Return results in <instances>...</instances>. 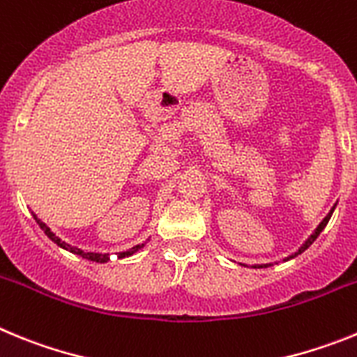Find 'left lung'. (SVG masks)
<instances>
[{"instance_id": "1", "label": "left lung", "mask_w": 357, "mask_h": 357, "mask_svg": "<svg viewBox=\"0 0 357 357\" xmlns=\"http://www.w3.org/2000/svg\"><path fill=\"white\" fill-rule=\"evenodd\" d=\"M334 207H336V206H334ZM334 207H333V209H331V213L327 214V216L324 218V220H321V223H320V225L317 227V229H314V232H313V234H311V236H309L307 239H305V243H304V245H302V247L298 248V250H296L295 254H291V255H289V257H286L284 261H288V259H293V257H296V255H298V254H302V252H304V250H307V248L311 247V245H313V241H314V239H317L318 236H320V232H321V230L326 229V225H327V223H329L331 216H333V211H334ZM263 266L266 268V266H272V264H254V268H263Z\"/></svg>"}]
</instances>
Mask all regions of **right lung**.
Returning a JSON list of instances; mask_svg holds the SVG:
<instances>
[{
  "mask_svg": "<svg viewBox=\"0 0 357 357\" xmlns=\"http://www.w3.org/2000/svg\"><path fill=\"white\" fill-rule=\"evenodd\" d=\"M31 214H33V213H31ZM33 218H36V222L39 223L40 229L44 230V234L48 236V238L52 239L53 243H56V245H59V247L64 248V250L71 252V254L80 255V257H84V259H87V261H94V263H107V261L110 259V255H109V254H100V252H84V250H82V248L71 247V245H68V243H66V241H62V239L59 238V236H56L55 232H53V230L50 229L48 225H46V223L40 222V220H39V218L36 216V214H33ZM143 247H144V243H141V245H135V247L128 248L127 252H119V254H118V259H123V257H128V255L135 254V252L141 250V248H143Z\"/></svg>",
  "mask_w": 357,
  "mask_h": 357,
  "instance_id": "obj_1",
  "label": "right lung"
}]
</instances>
